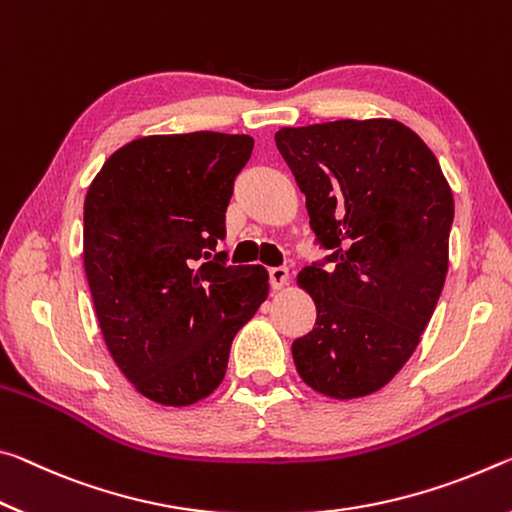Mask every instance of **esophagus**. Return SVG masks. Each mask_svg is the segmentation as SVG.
<instances>
[{"mask_svg": "<svg viewBox=\"0 0 512 512\" xmlns=\"http://www.w3.org/2000/svg\"><path fill=\"white\" fill-rule=\"evenodd\" d=\"M288 279H290L288 267H283V265H279V267H270V283H272V288H274V290H279V288L286 286Z\"/></svg>", "mask_w": 512, "mask_h": 512, "instance_id": "34e87169", "label": "esophagus"}]
</instances>
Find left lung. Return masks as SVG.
Instances as JSON below:
<instances>
[{
  "label": "left lung",
  "mask_w": 512,
  "mask_h": 512,
  "mask_svg": "<svg viewBox=\"0 0 512 512\" xmlns=\"http://www.w3.org/2000/svg\"><path fill=\"white\" fill-rule=\"evenodd\" d=\"M274 138L329 251L299 272L317 320L292 342L297 372L326 397L372 395L420 345L445 286L449 183L424 140L395 120L286 127Z\"/></svg>",
  "instance_id": "8db88e82"
}]
</instances>
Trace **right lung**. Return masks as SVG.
Wrapping results in <instances>:
<instances>
[{
	"mask_svg": "<svg viewBox=\"0 0 512 512\" xmlns=\"http://www.w3.org/2000/svg\"><path fill=\"white\" fill-rule=\"evenodd\" d=\"M249 136H147L108 158L83 204V267L106 347L140 395L190 406L222 383L231 342L267 297L261 265H226Z\"/></svg>",
	"mask_w": 512,
	"mask_h": 512,
	"instance_id": "add662e5",
	"label": "right lung"
}]
</instances>
